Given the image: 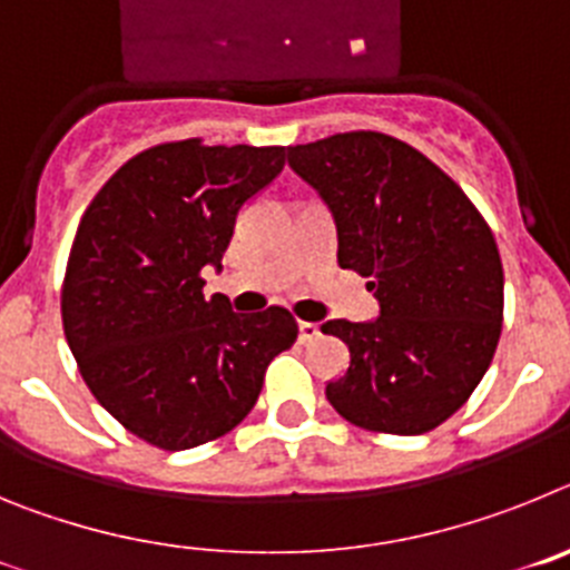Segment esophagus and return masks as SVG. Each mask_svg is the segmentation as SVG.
<instances>
[{"mask_svg":"<svg viewBox=\"0 0 570 570\" xmlns=\"http://www.w3.org/2000/svg\"><path fill=\"white\" fill-rule=\"evenodd\" d=\"M296 328H299V342H311L320 336V325L316 322H299Z\"/></svg>","mask_w":570,"mask_h":570,"instance_id":"1","label":"esophagus"}]
</instances>
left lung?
<instances>
[{
	"instance_id": "1",
	"label": "left lung",
	"mask_w": 570,
	"mask_h": 570,
	"mask_svg": "<svg viewBox=\"0 0 570 570\" xmlns=\"http://www.w3.org/2000/svg\"><path fill=\"white\" fill-rule=\"evenodd\" d=\"M336 225V262L367 276L371 322L331 320L351 351L325 396L347 422L414 436L465 405L502 331V262L465 190L394 136L351 130L288 148Z\"/></svg>"
}]
</instances>
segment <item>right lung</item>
I'll return each mask as SVG.
<instances>
[{
	"mask_svg": "<svg viewBox=\"0 0 570 570\" xmlns=\"http://www.w3.org/2000/svg\"><path fill=\"white\" fill-rule=\"evenodd\" d=\"M282 165L276 145L165 142L128 159L85 210L65 271V340L99 405L150 445L228 434L294 345L299 328L279 305L234 314L228 296L203 294L239 210Z\"/></svg>",
	"mask_w": 570,
	"mask_h": 570,
	"instance_id": "add662e5",
	"label": "right lung"
}]
</instances>
